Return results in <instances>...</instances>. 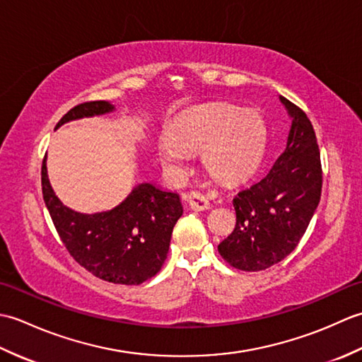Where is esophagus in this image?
<instances>
[{"mask_svg":"<svg viewBox=\"0 0 362 362\" xmlns=\"http://www.w3.org/2000/svg\"><path fill=\"white\" fill-rule=\"evenodd\" d=\"M187 202L189 206L196 211H204L210 209V201L206 199L205 194H202L201 191H191V193L187 194Z\"/></svg>","mask_w":362,"mask_h":362,"instance_id":"1","label":"esophagus"}]
</instances>
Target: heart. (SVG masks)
<instances>
[{"label":"heart","mask_w":362,"mask_h":362,"mask_svg":"<svg viewBox=\"0 0 362 362\" xmlns=\"http://www.w3.org/2000/svg\"><path fill=\"white\" fill-rule=\"evenodd\" d=\"M264 148L266 124L258 112L213 104L182 113L168 129V138L158 141L157 158L177 171L188 153L202 152L206 171L221 182L236 183L255 173Z\"/></svg>","instance_id":"1"}]
</instances>
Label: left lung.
<instances>
[{"instance_id":"1","label":"left lung","mask_w":362,"mask_h":362,"mask_svg":"<svg viewBox=\"0 0 362 362\" xmlns=\"http://www.w3.org/2000/svg\"><path fill=\"white\" fill-rule=\"evenodd\" d=\"M280 101L292 119L286 149L263 179L235 196V230L218 245L230 266L245 272L264 271L286 258L320 201V152L311 121L286 98Z\"/></svg>"}]
</instances>
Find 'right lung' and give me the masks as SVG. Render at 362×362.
Returning <instances> with one entry per match:
<instances>
[{"label":"right lung","instance_id":"add662e5","mask_svg":"<svg viewBox=\"0 0 362 362\" xmlns=\"http://www.w3.org/2000/svg\"><path fill=\"white\" fill-rule=\"evenodd\" d=\"M107 101H90L73 107L57 122L109 113ZM43 201L57 233L70 255L90 274L117 284H140L163 266L173 228L182 216L180 197L152 183H141L113 210L83 214L68 209L54 194L42 165Z\"/></svg>","mask_w":362,"mask_h":362}]
</instances>
